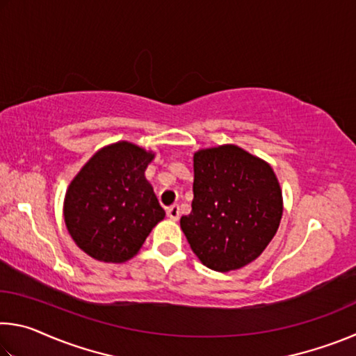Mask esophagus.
<instances>
[{
    "label": "esophagus",
    "instance_id": "esophagus-1",
    "mask_svg": "<svg viewBox=\"0 0 356 356\" xmlns=\"http://www.w3.org/2000/svg\"><path fill=\"white\" fill-rule=\"evenodd\" d=\"M166 213H168V216H170L172 221H177L180 218V209H179V206L170 207V209H168Z\"/></svg>",
    "mask_w": 356,
    "mask_h": 356
}]
</instances>
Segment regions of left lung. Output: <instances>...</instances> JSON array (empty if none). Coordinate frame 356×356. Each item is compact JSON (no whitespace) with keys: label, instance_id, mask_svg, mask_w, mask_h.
<instances>
[{"label":"left lung","instance_id":"1","mask_svg":"<svg viewBox=\"0 0 356 356\" xmlns=\"http://www.w3.org/2000/svg\"><path fill=\"white\" fill-rule=\"evenodd\" d=\"M191 213L180 227L191 250L215 272L242 268L272 242L282 216V191L267 161L236 144L193 155Z\"/></svg>","mask_w":356,"mask_h":356}]
</instances>
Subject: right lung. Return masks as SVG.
<instances>
[{"label": "right lung", "mask_w": 356, "mask_h": 356, "mask_svg": "<svg viewBox=\"0 0 356 356\" xmlns=\"http://www.w3.org/2000/svg\"><path fill=\"white\" fill-rule=\"evenodd\" d=\"M154 159L152 150L118 141L97 150L72 179L63 207L65 227L95 261L127 262L165 218L144 176Z\"/></svg>", "instance_id": "obj_1"}]
</instances>
